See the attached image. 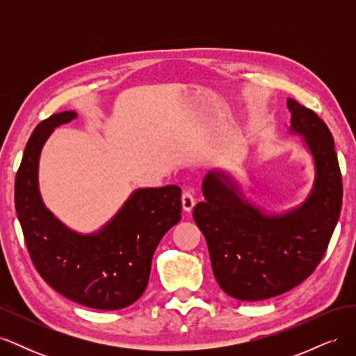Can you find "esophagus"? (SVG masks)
I'll use <instances>...</instances> for the list:
<instances>
[{
    "mask_svg": "<svg viewBox=\"0 0 356 356\" xmlns=\"http://www.w3.org/2000/svg\"><path fill=\"white\" fill-rule=\"evenodd\" d=\"M181 203H182V209H184L186 212H191L196 204V199L190 191H186V193H182Z\"/></svg>",
    "mask_w": 356,
    "mask_h": 356,
    "instance_id": "esophagus-1",
    "label": "esophagus"
}]
</instances>
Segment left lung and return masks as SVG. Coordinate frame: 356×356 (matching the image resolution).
I'll list each match as a JSON object with an SVG mask.
<instances>
[{"label": "left lung", "instance_id": "left-lung-1", "mask_svg": "<svg viewBox=\"0 0 356 356\" xmlns=\"http://www.w3.org/2000/svg\"><path fill=\"white\" fill-rule=\"evenodd\" d=\"M289 131L314 157L309 196L284 213H266L245 197L222 169L204 177L203 202L193 209L208 243L212 272L225 294L242 301L272 298L307 279L324 257L341 211V175L327 124L306 106L286 99Z\"/></svg>", "mask_w": 356, "mask_h": 356}]
</instances>
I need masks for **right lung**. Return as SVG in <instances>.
Listing matches in <instances>:
<instances>
[{
	"label": "right lung",
	"instance_id": "add662e5",
	"mask_svg": "<svg viewBox=\"0 0 356 356\" xmlns=\"http://www.w3.org/2000/svg\"><path fill=\"white\" fill-rule=\"evenodd\" d=\"M75 111L53 114L32 132L15 182V204L28 252L41 277L63 297L99 310L131 306L144 294L153 254L181 220V188H138L93 233L67 227L47 209L38 188L42 145Z\"/></svg>",
	"mask_w": 356,
	"mask_h": 356
}]
</instances>
